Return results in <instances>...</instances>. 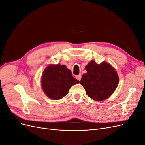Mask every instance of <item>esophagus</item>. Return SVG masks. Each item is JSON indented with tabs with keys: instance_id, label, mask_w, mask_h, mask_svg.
<instances>
[{
	"instance_id": "obj_1",
	"label": "esophagus",
	"mask_w": 145,
	"mask_h": 145,
	"mask_svg": "<svg viewBox=\"0 0 145 145\" xmlns=\"http://www.w3.org/2000/svg\"><path fill=\"white\" fill-rule=\"evenodd\" d=\"M76 78H77V79L78 80L80 81L81 78H82V76H81V75H78V76H76Z\"/></svg>"
}]
</instances>
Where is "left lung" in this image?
Here are the masks:
<instances>
[{"label":"left lung","instance_id":"1","mask_svg":"<svg viewBox=\"0 0 145 145\" xmlns=\"http://www.w3.org/2000/svg\"><path fill=\"white\" fill-rule=\"evenodd\" d=\"M87 72L83 75L80 84L86 94L95 101H102L113 94L118 84V76L112 66L106 62L98 65L94 61L85 67Z\"/></svg>","mask_w":145,"mask_h":145}]
</instances>
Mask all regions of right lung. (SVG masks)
<instances>
[{
	"instance_id": "1",
	"label": "right lung",
	"mask_w": 145,
	"mask_h": 145,
	"mask_svg": "<svg viewBox=\"0 0 145 145\" xmlns=\"http://www.w3.org/2000/svg\"><path fill=\"white\" fill-rule=\"evenodd\" d=\"M80 82L73 77L71 71L63 65H50L42 76L44 93L52 100H59L67 95L70 88Z\"/></svg>"
}]
</instances>
